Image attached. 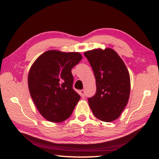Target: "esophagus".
Here are the masks:
<instances>
[{"mask_svg":"<svg viewBox=\"0 0 159 159\" xmlns=\"http://www.w3.org/2000/svg\"><path fill=\"white\" fill-rule=\"evenodd\" d=\"M80 96H85V91H84V90H80Z\"/></svg>","mask_w":159,"mask_h":159,"instance_id":"1","label":"esophagus"}]
</instances>
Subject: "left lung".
<instances>
[{
    "label": "left lung",
    "instance_id": "obj_1",
    "mask_svg": "<svg viewBox=\"0 0 159 159\" xmlns=\"http://www.w3.org/2000/svg\"><path fill=\"white\" fill-rule=\"evenodd\" d=\"M96 81V93L88 98L95 116L111 122L120 116L129 98L131 81L124 61L114 50L94 49L84 53Z\"/></svg>",
    "mask_w": 159,
    "mask_h": 159
}]
</instances>
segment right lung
Wrapping results in <instances>:
<instances>
[{
  "label": "right lung",
  "instance_id": "1",
  "mask_svg": "<svg viewBox=\"0 0 159 159\" xmlns=\"http://www.w3.org/2000/svg\"><path fill=\"white\" fill-rule=\"evenodd\" d=\"M82 59L79 53L48 51L41 54L28 73L30 96L41 114L59 123L72 114L80 96L73 89L71 69Z\"/></svg>",
  "mask_w": 159,
  "mask_h": 159
}]
</instances>
